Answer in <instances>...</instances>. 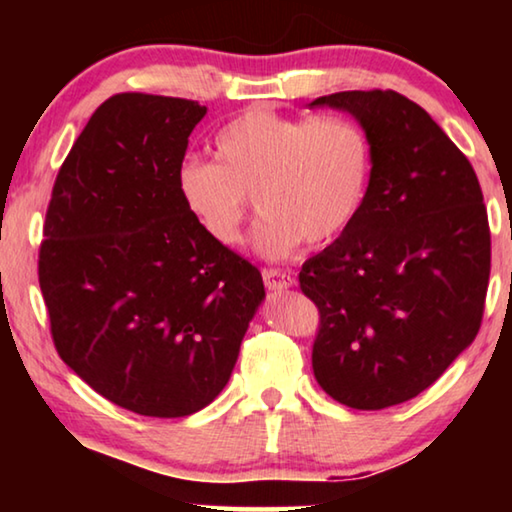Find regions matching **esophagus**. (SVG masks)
Masks as SVG:
<instances>
[{
    "label": "esophagus",
    "instance_id": "1",
    "mask_svg": "<svg viewBox=\"0 0 512 512\" xmlns=\"http://www.w3.org/2000/svg\"><path fill=\"white\" fill-rule=\"evenodd\" d=\"M261 275H263L265 286H268V289H272V291H282V289H289V286H293V277L284 270L263 268Z\"/></svg>",
    "mask_w": 512,
    "mask_h": 512
}]
</instances>
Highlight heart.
<instances>
[{"instance_id":"heart-1","label":"heart","mask_w":512,"mask_h":512,"mask_svg":"<svg viewBox=\"0 0 512 512\" xmlns=\"http://www.w3.org/2000/svg\"><path fill=\"white\" fill-rule=\"evenodd\" d=\"M212 160L188 158L177 172L181 200L202 233L223 247L242 240L256 198L254 242L268 258L300 244L319 249L352 226L366 200L373 144L342 114L289 116L249 107L214 135Z\"/></svg>"}]
</instances>
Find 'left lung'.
<instances>
[{"mask_svg":"<svg viewBox=\"0 0 512 512\" xmlns=\"http://www.w3.org/2000/svg\"><path fill=\"white\" fill-rule=\"evenodd\" d=\"M359 118L373 144L366 200L338 240L307 258L317 305L314 377L356 410L431 387L480 331L492 235L480 181L457 144L396 90L314 100Z\"/></svg>","mask_w":512,"mask_h":512,"instance_id":"1","label":"left lung"}]
</instances>
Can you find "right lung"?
Wrapping results in <instances>:
<instances>
[{"label": "right lung", "mask_w": 512, "mask_h": 512, "mask_svg": "<svg viewBox=\"0 0 512 512\" xmlns=\"http://www.w3.org/2000/svg\"><path fill=\"white\" fill-rule=\"evenodd\" d=\"M207 107L118 93L55 177L39 286L60 359L144 417H186L233 373L261 303L256 265L202 233L177 172Z\"/></svg>", "instance_id": "1"}]
</instances>
